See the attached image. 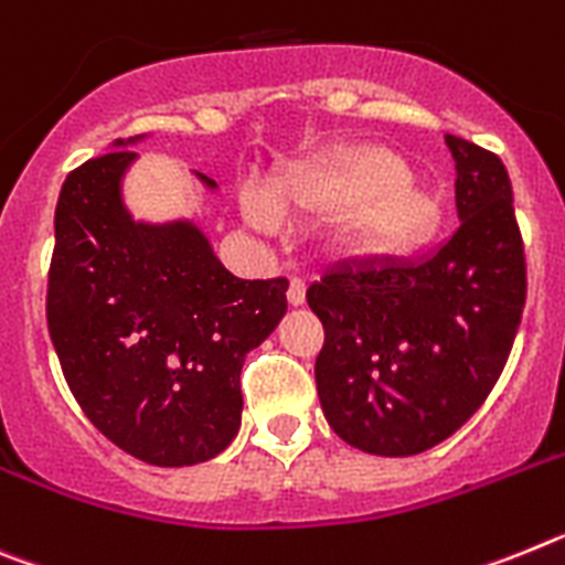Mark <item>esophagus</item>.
<instances>
[{"mask_svg":"<svg viewBox=\"0 0 565 565\" xmlns=\"http://www.w3.org/2000/svg\"><path fill=\"white\" fill-rule=\"evenodd\" d=\"M303 298H307V284L301 278H289V287H287V301L292 307H301Z\"/></svg>","mask_w":565,"mask_h":565,"instance_id":"34e87169","label":"esophagus"}]
</instances>
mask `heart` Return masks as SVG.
I'll return each instance as SVG.
<instances>
[{
  "label": "heart",
  "instance_id": "b5f03b06",
  "mask_svg": "<svg viewBox=\"0 0 565 565\" xmlns=\"http://www.w3.org/2000/svg\"><path fill=\"white\" fill-rule=\"evenodd\" d=\"M244 213L264 233L278 230V214L287 222L338 215V247L366 262L406 258L438 224V204L384 147H352L292 167L273 184L269 201L262 193L244 195Z\"/></svg>",
  "mask_w": 565,
  "mask_h": 565
}]
</instances>
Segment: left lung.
I'll list each match as a JSON object with an SVG mask.
<instances>
[{
  "instance_id": "left-lung-1",
  "label": "left lung",
  "mask_w": 565,
  "mask_h": 565,
  "mask_svg": "<svg viewBox=\"0 0 565 565\" xmlns=\"http://www.w3.org/2000/svg\"><path fill=\"white\" fill-rule=\"evenodd\" d=\"M460 227L424 262L341 264L310 284L323 323L321 409L341 440L381 458L438 446L507 366L526 303L512 181L494 153L446 136Z\"/></svg>"
}]
</instances>
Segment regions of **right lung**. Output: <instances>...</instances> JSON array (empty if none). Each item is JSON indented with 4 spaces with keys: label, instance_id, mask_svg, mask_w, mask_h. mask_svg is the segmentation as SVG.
Masks as SVG:
<instances>
[{
    "label": "right lung",
    "instance_id": "1",
    "mask_svg": "<svg viewBox=\"0 0 565 565\" xmlns=\"http://www.w3.org/2000/svg\"><path fill=\"white\" fill-rule=\"evenodd\" d=\"M116 147L58 193L47 332L107 440L145 463L193 466L242 426L244 355L284 318L289 284L235 278L193 224H136L119 199L136 153Z\"/></svg>",
    "mask_w": 565,
    "mask_h": 565
}]
</instances>
